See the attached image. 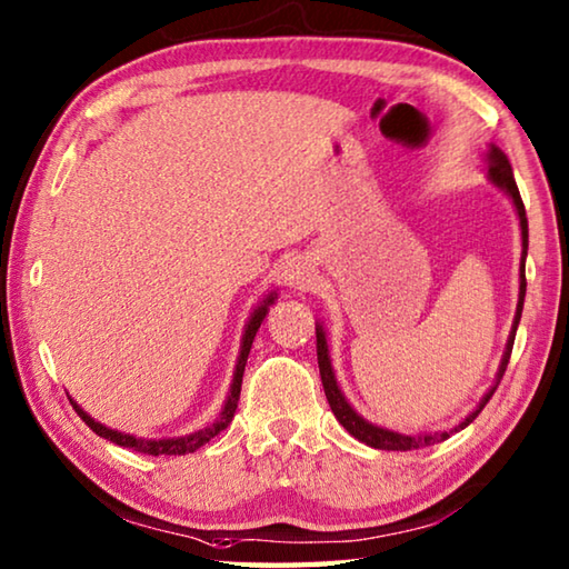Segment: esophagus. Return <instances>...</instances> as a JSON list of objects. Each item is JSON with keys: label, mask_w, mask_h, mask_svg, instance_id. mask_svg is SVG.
I'll return each mask as SVG.
<instances>
[{"label": "esophagus", "mask_w": 569, "mask_h": 569, "mask_svg": "<svg viewBox=\"0 0 569 569\" xmlns=\"http://www.w3.org/2000/svg\"><path fill=\"white\" fill-rule=\"evenodd\" d=\"M283 278L291 288H306L308 281H311V268H308L303 261H293L286 268Z\"/></svg>", "instance_id": "esophagus-1"}]
</instances>
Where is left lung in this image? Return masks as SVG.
Returning <instances> with one entry per match:
<instances>
[{
	"mask_svg": "<svg viewBox=\"0 0 569 569\" xmlns=\"http://www.w3.org/2000/svg\"><path fill=\"white\" fill-rule=\"evenodd\" d=\"M490 179L500 186L502 191L510 193V199L515 203V209H518L520 216V229H522V268H520V301H518V316H515V326H512V336L508 340V350H505L502 356V363H500V373H498V386H500V378L505 376V368L510 363V353H512V343H515V333H518V323H520V316H522V303H525V288H528V281H525V256H528V216H525V203L520 199V191H518V183H515L512 177V169H510V161L505 153L492 147L490 153ZM316 350H318V368H320V380H323V390H326V398H328V406L333 410L336 420L343 426L350 436L358 438L360 442H366L370 448H378V450H418V448H426L432 446V442H440V440H448L450 432H440V436H426V438H412V436H400V432H390L383 430L378 426H370L368 420H363L358 416V412L348 406V400L343 398V392H340L338 383H336V376H333V368H330V358H328V346H326V336H323V328H316ZM495 386L488 396L482 398L480 408L472 412V416L465 418V422H460V428L470 426V422L480 416V410L488 406V400L492 398V392L498 390Z\"/></svg>",
	"mask_w": 569,
	"mask_h": 569,
	"instance_id": "obj_1",
	"label": "left lung"
}]
</instances>
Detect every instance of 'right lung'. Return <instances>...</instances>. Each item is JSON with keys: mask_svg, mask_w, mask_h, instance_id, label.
<instances>
[{"mask_svg": "<svg viewBox=\"0 0 569 569\" xmlns=\"http://www.w3.org/2000/svg\"><path fill=\"white\" fill-rule=\"evenodd\" d=\"M273 303V293L266 298L263 306H258L251 320H249V328H246L243 333V346H241V356H239V366H236V373H233V383H231V396L226 400V406L221 410V418L213 422L211 428L193 432V436H186V438H177V440H141V438H133V436H123V432L117 430H109L101 426V422L91 420L84 410H81L74 400H71V406L79 412V418L87 422V426L97 432V436L107 438L111 442H117L121 448H131L137 452H143V456H186V452H193L196 448H201L203 442H209L213 436H219L221 430H226V426L233 420V412L239 408V396H241V383H243V370H246V360H249L251 353V343L256 338V330L261 328L263 323V316L268 311V306Z\"/></svg>", "mask_w": 569, "mask_h": 569, "instance_id": "add662e5", "label": "right lung"}]
</instances>
